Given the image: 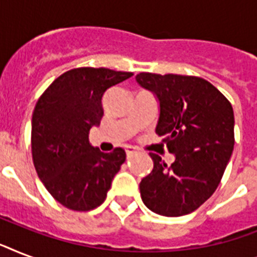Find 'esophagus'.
<instances>
[{
    "label": "esophagus",
    "mask_w": 257,
    "mask_h": 257,
    "mask_svg": "<svg viewBox=\"0 0 257 257\" xmlns=\"http://www.w3.org/2000/svg\"><path fill=\"white\" fill-rule=\"evenodd\" d=\"M125 152H126V157H128V159H131V157H132L133 155L136 153V149L133 148V147H126V148H125Z\"/></svg>",
    "instance_id": "34e87169"
}]
</instances>
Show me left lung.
<instances>
[{
	"mask_svg": "<svg viewBox=\"0 0 257 257\" xmlns=\"http://www.w3.org/2000/svg\"><path fill=\"white\" fill-rule=\"evenodd\" d=\"M136 81L160 101L156 126L175 155L167 165L149 153L153 169L141 180L144 204L155 213L177 217L191 213L219 187L235 144V117L228 98L196 76L141 72Z\"/></svg>",
	"mask_w": 257,
	"mask_h": 257,
	"instance_id": "8db88e82",
	"label": "left lung"
}]
</instances>
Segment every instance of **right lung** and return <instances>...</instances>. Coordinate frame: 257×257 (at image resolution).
Instances as JSON below:
<instances>
[{"label":"right lung","instance_id":"obj_1","mask_svg":"<svg viewBox=\"0 0 257 257\" xmlns=\"http://www.w3.org/2000/svg\"><path fill=\"white\" fill-rule=\"evenodd\" d=\"M132 72L76 68L62 73L38 98L32 117V157L38 177L54 200L72 211L94 209L106 199L125 151L101 152L89 131L104 116L102 96Z\"/></svg>","mask_w":257,"mask_h":257}]
</instances>
